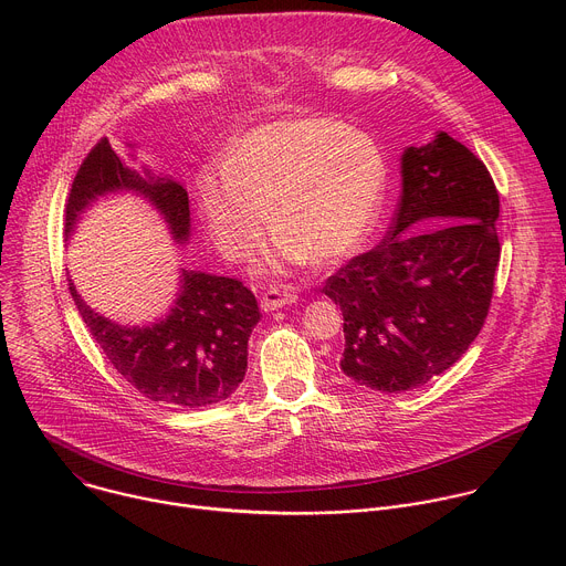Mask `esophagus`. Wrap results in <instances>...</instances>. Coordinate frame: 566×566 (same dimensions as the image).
<instances>
[{
	"label": "esophagus",
	"instance_id": "esophagus-1",
	"mask_svg": "<svg viewBox=\"0 0 566 566\" xmlns=\"http://www.w3.org/2000/svg\"><path fill=\"white\" fill-rule=\"evenodd\" d=\"M297 300V295H295V291L291 289V286H273V289H269L264 295H262V300H260V306H262V311H277V308H282V306H289V304H293Z\"/></svg>",
	"mask_w": 566,
	"mask_h": 566
}]
</instances>
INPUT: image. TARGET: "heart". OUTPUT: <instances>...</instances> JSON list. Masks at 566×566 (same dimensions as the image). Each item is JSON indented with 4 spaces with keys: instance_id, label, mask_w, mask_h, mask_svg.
<instances>
[{
    "instance_id": "obj_1",
    "label": "heart",
    "mask_w": 566,
    "mask_h": 566,
    "mask_svg": "<svg viewBox=\"0 0 566 566\" xmlns=\"http://www.w3.org/2000/svg\"><path fill=\"white\" fill-rule=\"evenodd\" d=\"M387 175L369 134L304 116L249 129L228 160L199 170L195 197L230 260L251 255L273 219L277 234L258 271L280 273L304 260L334 264L352 255L378 219Z\"/></svg>"
}]
</instances>
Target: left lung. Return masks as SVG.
Masks as SVG:
<instances>
[{"label": "left lung", "instance_id": "left-lung-1", "mask_svg": "<svg viewBox=\"0 0 566 566\" xmlns=\"http://www.w3.org/2000/svg\"><path fill=\"white\" fill-rule=\"evenodd\" d=\"M500 195L486 166L446 132L400 156V199L387 239L322 289L343 308L340 369L398 394L452 367L489 315ZM441 220L428 231L421 222Z\"/></svg>", "mask_w": 566, "mask_h": 566}]
</instances>
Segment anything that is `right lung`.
Masks as SVG:
<instances>
[{
    "label": "right lung",
    "mask_w": 566,
    "mask_h": 566,
    "mask_svg": "<svg viewBox=\"0 0 566 566\" xmlns=\"http://www.w3.org/2000/svg\"><path fill=\"white\" fill-rule=\"evenodd\" d=\"M134 147V145H129ZM134 158V151L129 154ZM143 197L166 221L179 247L190 241V201L172 177L134 170L103 138L80 166L66 210L69 239L85 210L109 195ZM71 297L116 371L145 398L168 408H206L226 400L247 376L249 338L260 322L255 295L232 277L179 271V293L164 317L120 325L94 311L69 280Z\"/></svg>",
    "instance_id": "right-lung-1"
}]
</instances>
